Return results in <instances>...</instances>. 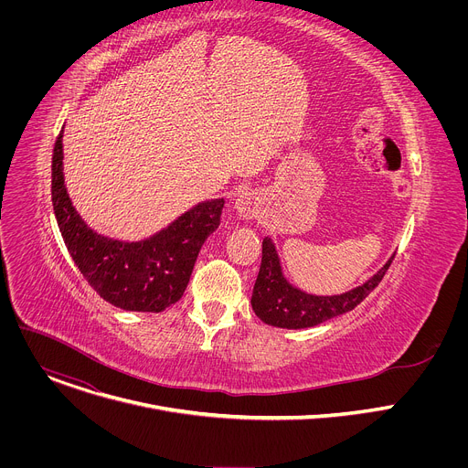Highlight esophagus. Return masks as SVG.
<instances>
[{"label": "esophagus", "mask_w": 468, "mask_h": 468, "mask_svg": "<svg viewBox=\"0 0 468 468\" xmlns=\"http://www.w3.org/2000/svg\"><path fill=\"white\" fill-rule=\"evenodd\" d=\"M235 211L239 213V217L242 218H253L257 215V202L255 197L248 192L240 194L237 199H235Z\"/></svg>", "instance_id": "esophagus-1"}]
</instances>
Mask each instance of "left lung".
I'll list each match as a JSON object with an SVG mask.
<instances>
[{"label":"left lung","mask_w":468,"mask_h":468,"mask_svg":"<svg viewBox=\"0 0 468 468\" xmlns=\"http://www.w3.org/2000/svg\"><path fill=\"white\" fill-rule=\"evenodd\" d=\"M392 259L394 257H390L383 264V269L378 271L368 282L345 294L314 296L292 287L285 280L276 246L271 237H264L261 269L251 294V307L255 314L269 325L287 329L318 325L333 316H339L357 307L383 280Z\"/></svg>","instance_id":"1"}]
</instances>
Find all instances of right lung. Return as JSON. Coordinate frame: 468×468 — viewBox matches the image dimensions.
I'll list each match as a JSON object with an SVG mask.
<instances>
[{
    "label": "right lung",
    "mask_w": 468,
    "mask_h": 468,
    "mask_svg": "<svg viewBox=\"0 0 468 468\" xmlns=\"http://www.w3.org/2000/svg\"><path fill=\"white\" fill-rule=\"evenodd\" d=\"M51 202L64 244L90 287L114 307L141 313H161L183 296L199 248L218 228L224 207V197L197 204L139 242L103 237L87 226L66 192L62 131L53 148Z\"/></svg>",
    "instance_id": "add662e5"
}]
</instances>
